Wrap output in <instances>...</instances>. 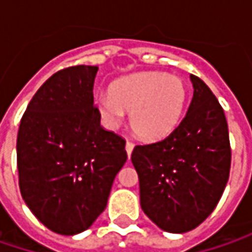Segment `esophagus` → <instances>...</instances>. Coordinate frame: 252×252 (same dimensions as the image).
Listing matches in <instances>:
<instances>
[{"label": "esophagus", "instance_id": "34e87169", "mask_svg": "<svg viewBox=\"0 0 252 252\" xmlns=\"http://www.w3.org/2000/svg\"><path fill=\"white\" fill-rule=\"evenodd\" d=\"M134 149V144L131 143V141H126V153H127V156L130 157L131 156V151Z\"/></svg>", "mask_w": 252, "mask_h": 252}]
</instances>
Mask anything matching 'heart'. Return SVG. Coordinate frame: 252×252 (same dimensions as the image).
Returning a JSON list of instances; mask_svg holds the SVG:
<instances>
[{
	"label": "heart",
	"mask_w": 252,
	"mask_h": 252,
	"mask_svg": "<svg viewBox=\"0 0 252 252\" xmlns=\"http://www.w3.org/2000/svg\"><path fill=\"white\" fill-rule=\"evenodd\" d=\"M187 103V85L177 75L149 71L116 80L109 92L96 96L95 106L102 122L118 129L126 112L133 133L144 140H160L181 122Z\"/></svg>",
	"instance_id": "obj_1"
}]
</instances>
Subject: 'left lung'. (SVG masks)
Masks as SVG:
<instances>
[{
  "mask_svg": "<svg viewBox=\"0 0 252 252\" xmlns=\"http://www.w3.org/2000/svg\"><path fill=\"white\" fill-rule=\"evenodd\" d=\"M193 98L185 118L167 137L136 146L140 206L167 233L193 230L215 210L230 174L227 122L200 78L190 75Z\"/></svg>",
  "mask_w": 252,
  "mask_h": 252,
  "instance_id": "1",
  "label": "left lung"
}]
</instances>
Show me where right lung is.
<instances>
[{"instance_id": "1", "label": "right lung", "mask_w": 252, "mask_h": 252, "mask_svg": "<svg viewBox=\"0 0 252 252\" xmlns=\"http://www.w3.org/2000/svg\"><path fill=\"white\" fill-rule=\"evenodd\" d=\"M96 73V65H74L53 74L18 131L21 195L40 223L63 236L91 227L127 160L125 139L102 127L94 106Z\"/></svg>"}]
</instances>
